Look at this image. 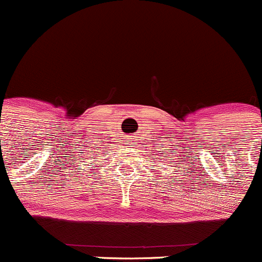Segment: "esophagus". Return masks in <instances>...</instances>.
<instances>
[{
  "mask_svg": "<svg viewBox=\"0 0 262 262\" xmlns=\"http://www.w3.org/2000/svg\"><path fill=\"white\" fill-rule=\"evenodd\" d=\"M126 139H133V136H129V137H126Z\"/></svg>",
  "mask_w": 262,
  "mask_h": 262,
  "instance_id": "obj_1",
  "label": "esophagus"
}]
</instances>
